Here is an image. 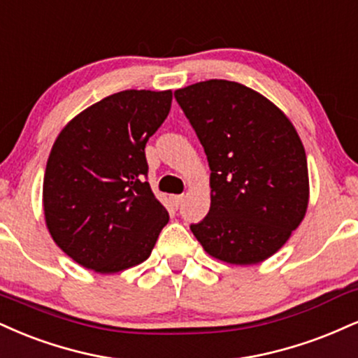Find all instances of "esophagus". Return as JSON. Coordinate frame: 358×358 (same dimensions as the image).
Masks as SVG:
<instances>
[{"label": "esophagus", "instance_id": "1", "mask_svg": "<svg viewBox=\"0 0 358 358\" xmlns=\"http://www.w3.org/2000/svg\"><path fill=\"white\" fill-rule=\"evenodd\" d=\"M171 201H173L175 206H180V203H182V201H183V195H175V196H171Z\"/></svg>", "mask_w": 358, "mask_h": 358}]
</instances>
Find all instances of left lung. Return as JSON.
<instances>
[{"mask_svg": "<svg viewBox=\"0 0 358 358\" xmlns=\"http://www.w3.org/2000/svg\"><path fill=\"white\" fill-rule=\"evenodd\" d=\"M175 98L203 146L210 212L192 225L210 257L255 265L277 253L307 213V155L287 115L248 86L208 80Z\"/></svg>", "mask_w": 358, "mask_h": 358, "instance_id": "obj_1", "label": "left lung"}]
</instances>
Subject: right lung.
<instances>
[{
	"mask_svg": "<svg viewBox=\"0 0 358 358\" xmlns=\"http://www.w3.org/2000/svg\"><path fill=\"white\" fill-rule=\"evenodd\" d=\"M171 90H124L76 115L46 163L43 212L76 264L116 273L150 257L168 212L146 182L145 145L171 108Z\"/></svg>",
	"mask_w": 358,
	"mask_h": 358,
	"instance_id": "1",
	"label": "right lung"
}]
</instances>
